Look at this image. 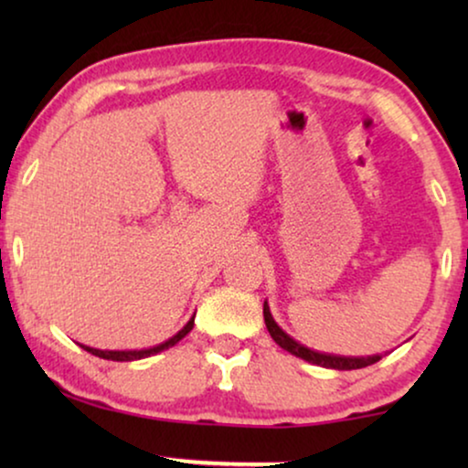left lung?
<instances>
[{
  "instance_id": "obj_1",
  "label": "left lung",
  "mask_w": 468,
  "mask_h": 468,
  "mask_svg": "<svg viewBox=\"0 0 468 468\" xmlns=\"http://www.w3.org/2000/svg\"><path fill=\"white\" fill-rule=\"evenodd\" d=\"M264 322L266 328L271 332L272 341L283 347L285 351H290L292 356L303 357V360L317 364V367H325V368H335V370H356V368H364L370 367V364L379 362L381 356H368V357H347V356H332V354H322V351H313L304 345H300L298 341H293L290 335H285L283 330L279 328L277 322H274L271 315V309H268V303H264Z\"/></svg>"
}]
</instances>
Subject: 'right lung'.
Returning <instances> with one entry per match:
<instances>
[{"mask_svg":"<svg viewBox=\"0 0 468 468\" xmlns=\"http://www.w3.org/2000/svg\"><path fill=\"white\" fill-rule=\"evenodd\" d=\"M194 328V317L189 319L187 324L183 325V330H178L175 336L168 338V341L162 343V345H155V347L151 349H133V351H101V349H93V347H87V345H80L82 349L89 351V354L98 356V357H104V360H112V362H132V360H143V357H149V356H155L159 351L168 349V347H175V345L185 338Z\"/></svg>","mask_w":468,"mask_h":468,"instance_id":"right-lung-1","label":"right lung"}]
</instances>
